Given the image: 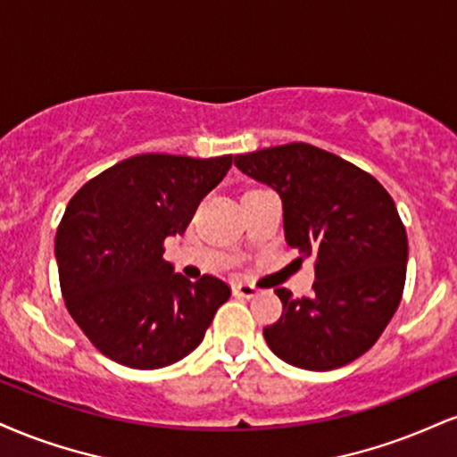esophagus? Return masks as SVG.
Wrapping results in <instances>:
<instances>
[{
    "label": "esophagus",
    "mask_w": 457,
    "mask_h": 457,
    "mask_svg": "<svg viewBox=\"0 0 457 457\" xmlns=\"http://www.w3.org/2000/svg\"><path fill=\"white\" fill-rule=\"evenodd\" d=\"M234 295H243V298H255L257 294H260V289L255 287V285H249V283H238L232 287Z\"/></svg>",
    "instance_id": "obj_1"
}]
</instances>
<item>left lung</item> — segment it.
I'll list each match as a JSON object with an SVG mask.
<instances>
[{
	"label": "left lung",
	"instance_id": "left-lung-1",
	"mask_svg": "<svg viewBox=\"0 0 457 457\" xmlns=\"http://www.w3.org/2000/svg\"><path fill=\"white\" fill-rule=\"evenodd\" d=\"M283 202L285 240L300 260L315 257L312 298L274 294L283 315L263 328L287 364L334 370L364 355L403 300L409 240L392 195L372 174L306 142L234 159Z\"/></svg>",
	"mask_w": 457,
	"mask_h": 457
}]
</instances>
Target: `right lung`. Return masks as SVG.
<instances>
[{"instance_id":"add662e5","label":"right lung","mask_w":457,"mask_h":457,"mask_svg":"<svg viewBox=\"0 0 457 457\" xmlns=\"http://www.w3.org/2000/svg\"><path fill=\"white\" fill-rule=\"evenodd\" d=\"M232 155L146 153L76 191L54 236L59 285L85 337L119 364L153 370L189 355L232 289L204 274L191 283L163 260Z\"/></svg>"}]
</instances>
